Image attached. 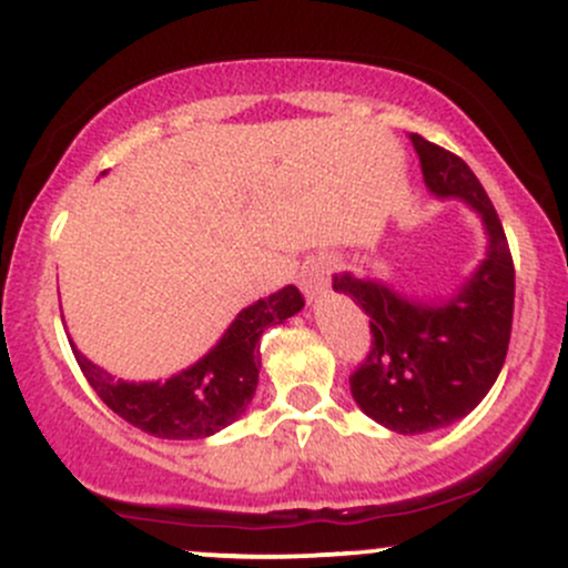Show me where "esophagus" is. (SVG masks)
Segmentation results:
<instances>
[{
	"label": "esophagus",
	"mask_w": 568,
	"mask_h": 568,
	"mask_svg": "<svg viewBox=\"0 0 568 568\" xmlns=\"http://www.w3.org/2000/svg\"><path fill=\"white\" fill-rule=\"evenodd\" d=\"M328 274H332V261L315 255V258L304 261L302 272H298V285H302L304 296L315 298L328 288Z\"/></svg>",
	"instance_id": "34e87169"
}]
</instances>
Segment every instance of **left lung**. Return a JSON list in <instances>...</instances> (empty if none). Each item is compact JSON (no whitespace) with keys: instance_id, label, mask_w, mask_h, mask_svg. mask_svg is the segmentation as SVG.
I'll use <instances>...</instances> for the list:
<instances>
[{"instance_id":"1","label":"left lung","mask_w":568,"mask_h":568,"mask_svg":"<svg viewBox=\"0 0 568 568\" xmlns=\"http://www.w3.org/2000/svg\"><path fill=\"white\" fill-rule=\"evenodd\" d=\"M423 180L439 199H464L488 234V255L447 302H413L377 280L336 274L369 317L372 345L351 375V394L379 426L396 434H428L469 415L494 388L515 310V264L494 204L464 159L420 134L409 136Z\"/></svg>"}]
</instances>
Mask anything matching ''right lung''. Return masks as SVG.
<instances>
[{
	"label": "right lung",
	"instance_id": "add662e5",
	"mask_svg": "<svg viewBox=\"0 0 568 568\" xmlns=\"http://www.w3.org/2000/svg\"><path fill=\"white\" fill-rule=\"evenodd\" d=\"M304 307L296 285L242 310L202 361L164 383H123L72 347L80 372L115 415L159 439H204L247 409L258 385L261 336Z\"/></svg>",
	"mask_w": 568,
	"mask_h": 568
}]
</instances>
